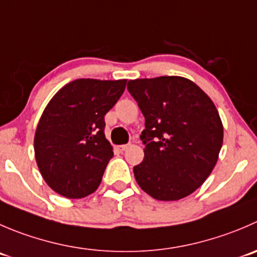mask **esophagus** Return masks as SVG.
I'll return each instance as SVG.
<instances>
[{"instance_id":"obj_1","label":"esophagus","mask_w":257,"mask_h":257,"mask_svg":"<svg viewBox=\"0 0 257 257\" xmlns=\"http://www.w3.org/2000/svg\"><path fill=\"white\" fill-rule=\"evenodd\" d=\"M128 147H129V144H121V146H116L115 149L118 152H120V153H123V152H125L126 149H128Z\"/></svg>"}]
</instances>
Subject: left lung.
<instances>
[{
  "instance_id": "1",
  "label": "left lung",
  "mask_w": 257,
  "mask_h": 257,
  "mask_svg": "<svg viewBox=\"0 0 257 257\" xmlns=\"http://www.w3.org/2000/svg\"><path fill=\"white\" fill-rule=\"evenodd\" d=\"M126 89L146 119L144 159L133 168L137 183L159 201L187 197L210 176L222 147L215 104L181 76L129 80Z\"/></svg>"
}]
</instances>
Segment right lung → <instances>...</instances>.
Returning <instances> with one entry per match:
<instances>
[{
  "instance_id": "add662e5",
  "label": "right lung",
  "mask_w": 257,
  "mask_h": 257,
  "mask_svg": "<svg viewBox=\"0 0 257 257\" xmlns=\"http://www.w3.org/2000/svg\"><path fill=\"white\" fill-rule=\"evenodd\" d=\"M126 80L78 79L50 100L35 133V157L45 182L66 198L96 191L113 147L104 134L105 114L115 105Z\"/></svg>"
}]
</instances>
